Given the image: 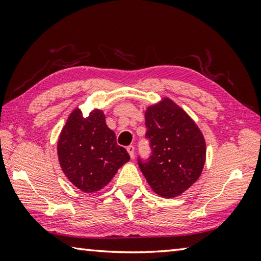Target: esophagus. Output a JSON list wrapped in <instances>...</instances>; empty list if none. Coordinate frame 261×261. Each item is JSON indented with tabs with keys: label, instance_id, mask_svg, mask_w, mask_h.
<instances>
[{
	"label": "esophagus",
	"instance_id": "34e87169",
	"mask_svg": "<svg viewBox=\"0 0 261 261\" xmlns=\"http://www.w3.org/2000/svg\"><path fill=\"white\" fill-rule=\"evenodd\" d=\"M126 151H127V153L130 154L131 158L135 156V146H134V145H130V146H127Z\"/></svg>",
	"mask_w": 261,
	"mask_h": 261
}]
</instances>
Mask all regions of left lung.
I'll return each mask as SVG.
<instances>
[{"instance_id":"obj_1","label":"left lung","mask_w":261,"mask_h":261,"mask_svg":"<svg viewBox=\"0 0 261 261\" xmlns=\"http://www.w3.org/2000/svg\"><path fill=\"white\" fill-rule=\"evenodd\" d=\"M152 154L138 165L154 192L174 198L199 178L206 160L202 132L173 100L163 98L145 112Z\"/></svg>"}]
</instances>
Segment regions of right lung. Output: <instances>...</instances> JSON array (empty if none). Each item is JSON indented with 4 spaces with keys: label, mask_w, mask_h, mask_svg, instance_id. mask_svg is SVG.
<instances>
[{
    "label": "right lung",
    "mask_w": 261,
    "mask_h": 261,
    "mask_svg": "<svg viewBox=\"0 0 261 261\" xmlns=\"http://www.w3.org/2000/svg\"><path fill=\"white\" fill-rule=\"evenodd\" d=\"M62 170L74 187L92 193L105 188L118 168L130 160L129 153L116 143L115 132L106 124L102 110L87 117L76 108L69 115L57 143Z\"/></svg>",
    "instance_id": "obj_1"
}]
</instances>
